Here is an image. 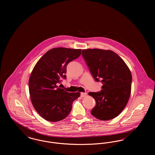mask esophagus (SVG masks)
Masks as SVG:
<instances>
[{
  "mask_svg": "<svg viewBox=\"0 0 155 155\" xmlns=\"http://www.w3.org/2000/svg\"><path fill=\"white\" fill-rule=\"evenodd\" d=\"M87 95V94L86 92H81V97H84Z\"/></svg>",
  "mask_w": 155,
  "mask_h": 155,
  "instance_id": "obj_1",
  "label": "esophagus"
}]
</instances>
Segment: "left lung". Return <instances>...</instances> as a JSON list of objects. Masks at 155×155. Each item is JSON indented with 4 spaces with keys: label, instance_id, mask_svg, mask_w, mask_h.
<instances>
[{
    "label": "left lung",
    "instance_id": "obj_1",
    "mask_svg": "<svg viewBox=\"0 0 155 155\" xmlns=\"http://www.w3.org/2000/svg\"><path fill=\"white\" fill-rule=\"evenodd\" d=\"M82 54L95 81L103 84L102 90L89 92L96 101L91 114L107 121L116 117L125 108L131 91L132 75L124 61L110 50L87 49Z\"/></svg>",
    "mask_w": 155,
    "mask_h": 155
}]
</instances>
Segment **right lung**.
Here are the masks:
<instances>
[{"mask_svg":"<svg viewBox=\"0 0 155 155\" xmlns=\"http://www.w3.org/2000/svg\"><path fill=\"white\" fill-rule=\"evenodd\" d=\"M81 49L53 48L41 58L30 75L28 85L32 104L46 120L56 122L66 117L80 92L69 93L58 87L66 78L67 64L78 58Z\"/></svg>","mask_w":155,"mask_h":155,"instance_id":"add662e5","label":"right lung"}]
</instances>
